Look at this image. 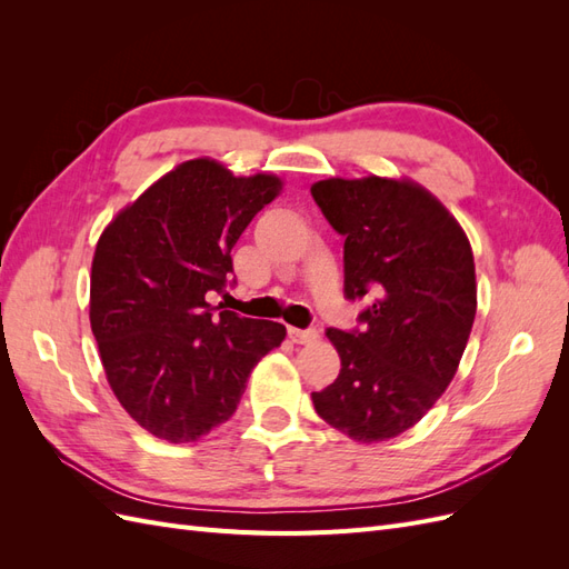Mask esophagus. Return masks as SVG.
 <instances>
[{"label": "esophagus", "instance_id": "esophagus-1", "mask_svg": "<svg viewBox=\"0 0 569 569\" xmlns=\"http://www.w3.org/2000/svg\"><path fill=\"white\" fill-rule=\"evenodd\" d=\"M320 337L316 327H308V330H297V327H289V339L295 343H311Z\"/></svg>", "mask_w": 569, "mask_h": 569}]
</instances>
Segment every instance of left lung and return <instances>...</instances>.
<instances>
[{
  "label": "left lung",
  "mask_w": 569,
  "mask_h": 569,
  "mask_svg": "<svg viewBox=\"0 0 569 569\" xmlns=\"http://www.w3.org/2000/svg\"><path fill=\"white\" fill-rule=\"evenodd\" d=\"M311 194L343 237V297L366 301L351 330H327L341 370L313 406L356 441H387L453 380L477 311L472 249L416 182L330 178Z\"/></svg>",
  "instance_id": "8db88e82"
}]
</instances>
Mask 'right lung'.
I'll return each instance as SVG.
<instances>
[{"label": "right lung", "mask_w": 569, "mask_h": 569, "mask_svg": "<svg viewBox=\"0 0 569 569\" xmlns=\"http://www.w3.org/2000/svg\"><path fill=\"white\" fill-rule=\"evenodd\" d=\"M282 182L234 178L211 159L178 166L99 237L90 322L107 380L153 437L187 443L232 418L249 375L280 347V322L219 311L232 247Z\"/></svg>", "instance_id": "right-lung-1"}]
</instances>
